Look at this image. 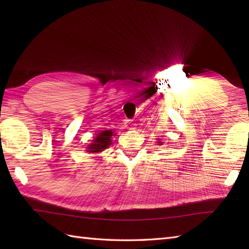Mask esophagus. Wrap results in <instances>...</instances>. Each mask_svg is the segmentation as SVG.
I'll return each mask as SVG.
<instances>
[{"mask_svg": "<svg viewBox=\"0 0 249 249\" xmlns=\"http://www.w3.org/2000/svg\"><path fill=\"white\" fill-rule=\"evenodd\" d=\"M124 124H125V127H127L128 129H135L136 128V124L130 120H126Z\"/></svg>", "mask_w": 249, "mask_h": 249, "instance_id": "esophagus-1", "label": "esophagus"}]
</instances>
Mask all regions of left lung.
Here are the masks:
<instances>
[{
  "label": "left lung",
  "instance_id": "1",
  "mask_svg": "<svg viewBox=\"0 0 249 249\" xmlns=\"http://www.w3.org/2000/svg\"><path fill=\"white\" fill-rule=\"evenodd\" d=\"M157 143H158V145H161V144H162V142H161L160 139H158V142H157Z\"/></svg>",
  "mask_w": 249,
  "mask_h": 249
}]
</instances>
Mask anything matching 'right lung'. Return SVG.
Wrapping results in <instances>:
<instances>
[{
	"label": "right lung",
	"mask_w": 249,
	"mask_h": 249,
	"mask_svg": "<svg viewBox=\"0 0 249 249\" xmlns=\"http://www.w3.org/2000/svg\"><path fill=\"white\" fill-rule=\"evenodd\" d=\"M112 136H115L113 130H103L102 133H99L95 137L92 143H89L87 152L93 153L94 154V153H99L106 149H108V146L111 144V142H112V140H111Z\"/></svg>",
	"instance_id": "right-lung-1"
}]
</instances>
